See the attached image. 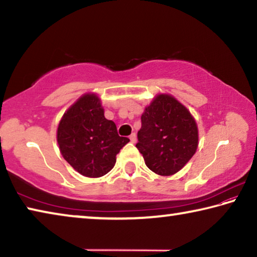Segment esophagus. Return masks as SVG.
<instances>
[{
  "label": "esophagus",
  "mask_w": 257,
  "mask_h": 257,
  "mask_svg": "<svg viewBox=\"0 0 257 257\" xmlns=\"http://www.w3.org/2000/svg\"><path fill=\"white\" fill-rule=\"evenodd\" d=\"M129 139H130V142H132V143H136V142H137V136H136V134L133 133L132 135H130Z\"/></svg>",
  "instance_id": "obj_1"
}]
</instances>
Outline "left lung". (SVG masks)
I'll use <instances>...</instances> for the list:
<instances>
[{
  "instance_id": "8db88e82",
  "label": "left lung",
  "mask_w": 257,
  "mask_h": 257,
  "mask_svg": "<svg viewBox=\"0 0 257 257\" xmlns=\"http://www.w3.org/2000/svg\"><path fill=\"white\" fill-rule=\"evenodd\" d=\"M136 147L147 168L171 176L193 158L198 146V129L190 112L168 94H160L145 108Z\"/></svg>"
}]
</instances>
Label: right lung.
<instances>
[{
    "mask_svg": "<svg viewBox=\"0 0 257 257\" xmlns=\"http://www.w3.org/2000/svg\"><path fill=\"white\" fill-rule=\"evenodd\" d=\"M58 144L64 160L80 175L98 178L115 164V156L129 142L105 119L101 101L85 94L68 108L58 127Z\"/></svg>",
    "mask_w": 257,
    "mask_h": 257,
    "instance_id": "right-lung-1",
    "label": "right lung"
}]
</instances>
